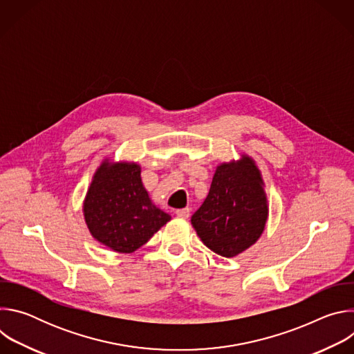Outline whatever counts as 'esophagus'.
<instances>
[{
	"label": "esophagus",
	"instance_id": "esophagus-1",
	"mask_svg": "<svg viewBox=\"0 0 354 354\" xmlns=\"http://www.w3.org/2000/svg\"><path fill=\"white\" fill-rule=\"evenodd\" d=\"M175 213H176V216L180 217V218H187V217L190 216V210H189L187 207H186V209H179V210H176Z\"/></svg>",
	"mask_w": 354,
	"mask_h": 354
}]
</instances>
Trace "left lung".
<instances>
[{"label":"left lung","mask_w":354,"mask_h":354,"mask_svg":"<svg viewBox=\"0 0 354 354\" xmlns=\"http://www.w3.org/2000/svg\"><path fill=\"white\" fill-rule=\"evenodd\" d=\"M262 178L254 161L220 165L207 197L192 216V225L203 243L224 258H232L263 232L268 218Z\"/></svg>","instance_id":"left-lung-1"}]
</instances>
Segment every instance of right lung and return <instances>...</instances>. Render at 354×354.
<instances>
[{
    "label": "right lung",
    "mask_w": 354,
    "mask_h": 354,
    "mask_svg": "<svg viewBox=\"0 0 354 354\" xmlns=\"http://www.w3.org/2000/svg\"><path fill=\"white\" fill-rule=\"evenodd\" d=\"M140 172L137 164L104 162L84 203L85 221L93 238L122 254L142 246L171 220L151 203Z\"/></svg>",
    "instance_id": "1"
}]
</instances>
